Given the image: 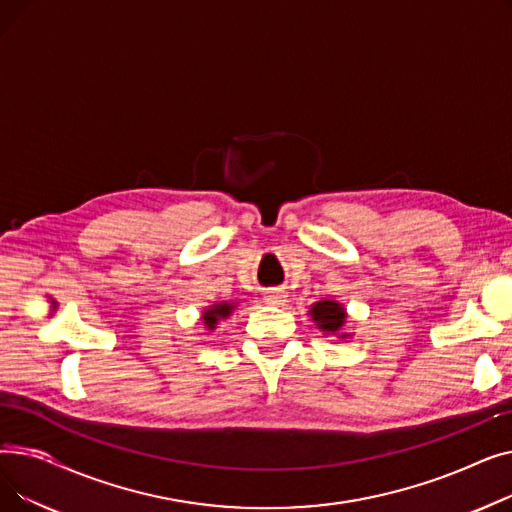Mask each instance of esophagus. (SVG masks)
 I'll return each mask as SVG.
<instances>
[{"instance_id":"esophagus-1","label":"esophagus","mask_w":512,"mask_h":512,"mask_svg":"<svg viewBox=\"0 0 512 512\" xmlns=\"http://www.w3.org/2000/svg\"><path fill=\"white\" fill-rule=\"evenodd\" d=\"M265 301L270 303V305H284L286 303V294H284V290L274 288V290H270V292L265 294Z\"/></svg>"}]
</instances>
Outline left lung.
I'll list each match as a JSON object with an SVG mask.
<instances>
[{"instance_id": "left-lung-1", "label": "left lung", "mask_w": 512, "mask_h": 512, "mask_svg": "<svg viewBox=\"0 0 512 512\" xmlns=\"http://www.w3.org/2000/svg\"><path fill=\"white\" fill-rule=\"evenodd\" d=\"M311 317L324 332H338L344 324V309L336 301H321L313 305Z\"/></svg>"}]
</instances>
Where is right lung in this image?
Returning a JSON list of instances; mask_svg holds the SVG:
<instances>
[{
	"mask_svg": "<svg viewBox=\"0 0 512 512\" xmlns=\"http://www.w3.org/2000/svg\"><path fill=\"white\" fill-rule=\"evenodd\" d=\"M232 309H234L232 303H220V305H215V307H209V309L205 311V315H203L205 326H207L209 330H213L215 324H218V319H220V317H228V315L232 313Z\"/></svg>",
	"mask_w": 512,
	"mask_h": 512,
	"instance_id": "right-lung-1",
	"label": "right lung"
}]
</instances>
